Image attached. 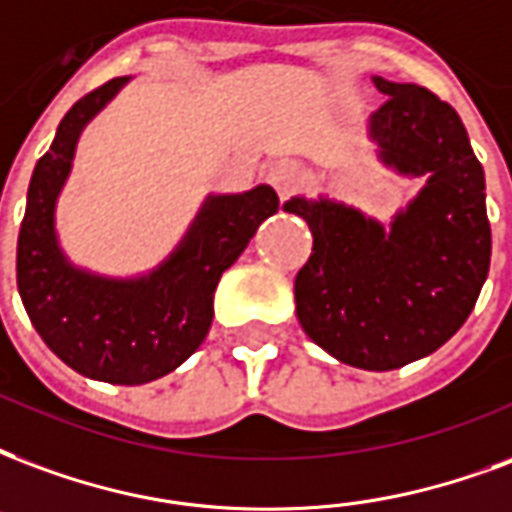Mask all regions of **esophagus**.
I'll use <instances>...</instances> for the list:
<instances>
[{"label": "esophagus", "instance_id": "34e87169", "mask_svg": "<svg viewBox=\"0 0 512 512\" xmlns=\"http://www.w3.org/2000/svg\"><path fill=\"white\" fill-rule=\"evenodd\" d=\"M271 179H274L276 192L282 195V198H290L298 184H301V170L295 168V165H279V168L271 173Z\"/></svg>", "mask_w": 512, "mask_h": 512}]
</instances>
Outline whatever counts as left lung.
<instances>
[{
    "label": "left lung",
    "instance_id": "left-lung-1",
    "mask_svg": "<svg viewBox=\"0 0 512 512\" xmlns=\"http://www.w3.org/2000/svg\"><path fill=\"white\" fill-rule=\"evenodd\" d=\"M388 94L372 116L382 160L426 187L391 233L355 208L293 198L312 255L295 276L298 323L342 363L391 372L418 361L464 325L491 263L486 176L458 113L415 83L374 78Z\"/></svg>",
    "mask_w": 512,
    "mask_h": 512
}]
</instances>
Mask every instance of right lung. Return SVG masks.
I'll return each mask as SVG.
<instances>
[{
	"instance_id": "1",
	"label": "right lung",
	"mask_w": 512,
	"mask_h": 512,
	"mask_svg": "<svg viewBox=\"0 0 512 512\" xmlns=\"http://www.w3.org/2000/svg\"><path fill=\"white\" fill-rule=\"evenodd\" d=\"M124 81L113 78L83 94L34 165L15 274L29 320L70 369L113 385H143L173 372L203 344L219 276L236 263L260 222L279 211V195L260 184L244 195L211 198L179 252L146 279L113 282L75 271L56 246V192L81 127Z\"/></svg>"
}]
</instances>
